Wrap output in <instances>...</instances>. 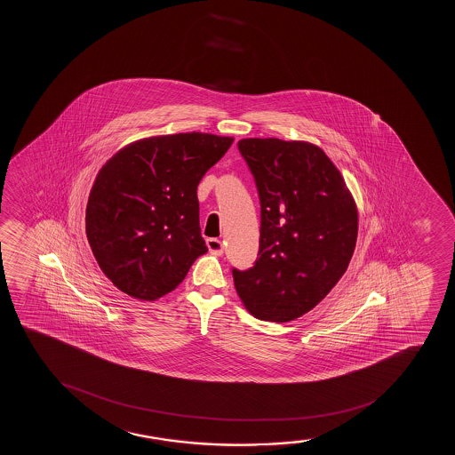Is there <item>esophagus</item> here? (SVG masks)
<instances>
[{"instance_id":"34e87169","label":"esophagus","mask_w":455,"mask_h":455,"mask_svg":"<svg viewBox=\"0 0 455 455\" xmlns=\"http://www.w3.org/2000/svg\"><path fill=\"white\" fill-rule=\"evenodd\" d=\"M206 246H208L209 251H211L212 255H223V243L217 240V238H209V240H206Z\"/></svg>"}]
</instances>
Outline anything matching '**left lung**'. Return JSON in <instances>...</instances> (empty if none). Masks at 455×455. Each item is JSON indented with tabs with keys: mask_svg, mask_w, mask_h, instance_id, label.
<instances>
[{
	"mask_svg": "<svg viewBox=\"0 0 455 455\" xmlns=\"http://www.w3.org/2000/svg\"><path fill=\"white\" fill-rule=\"evenodd\" d=\"M261 204L258 259L232 268L236 292L256 319L283 323L322 302L355 249L358 212L339 170L309 142H238Z\"/></svg>",
	"mask_w": 455,
	"mask_h": 455,
	"instance_id": "left-lung-1",
	"label": "left lung"
}]
</instances>
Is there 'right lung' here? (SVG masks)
Wrapping results in <instances>:
<instances>
[{
	"label": "right lung",
	"instance_id": "obj_1",
	"mask_svg": "<svg viewBox=\"0 0 455 455\" xmlns=\"http://www.w3.org/2000/svg\"><path fill=\"white\" fill-rule=\"evenodd\" d=\"M232 142L199 132L153 136L124 147L100 170L86 206V236L121 291L163 298L208 251L197 187Z\"/></svg>",
	"mask_w": 455,
	"mask_h": 455
}]
</instances>
